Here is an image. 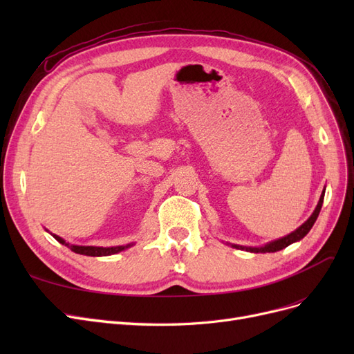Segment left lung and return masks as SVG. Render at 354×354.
Instances as JSON below:
<instances>
[{"mask_svg": "<svg viewBox=\"0 0 354 354\" xmlns=\"http://www.w3.org/2000/svg\"><path fill=\"white\" fill-rule=\"evenodd\" d=\"M324 198H325V189L322 190V195H320L319 202H317V205H316V208H315L312 216H310L297 230H294V232H291L289 234H286V236H283V238L272 241V242L266 243V245H263V246H242V245H236V243H229V245H232L233 248L243 250V251H248V252H257V254H259V252L266 254V252L281 251V250L286 248L288 245H291V243H294V242L301 241V239L306 236V234L310 232V229L313 227V224H315V221L317 220V216H319V212H320V208H322Z\"/></svg>", "mask_w": 354, "mask_h": 354, "instance_id": "1", "label": "left lung"}]
</instances>
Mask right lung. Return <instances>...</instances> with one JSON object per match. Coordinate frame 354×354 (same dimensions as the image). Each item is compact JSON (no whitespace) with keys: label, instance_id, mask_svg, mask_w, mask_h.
Listing matches in <instances>:
<instances>
[{"label":"right lung","instance_id":"right-lung-1","mask_svg":"<svg viewBox=\"0 0 354 354\" xmlns=\"http://www.w3.org/2000/svg\"><path fill=\"white\" fill-rule=\"evenodd\" d=\"M51 236L55 238L57 242H60L62 245L68 246V248H71V251L77 252V254H81V255H88V257H106V255H113V254H118L127 248H130V246H133L134 243H127V245H118V246H87V245H73V243H69L66 242L63 238L57 236V234H53Z\"/></svg>","mask_w":354,"mask_h":354}]
</instances>
